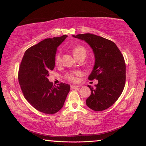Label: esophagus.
<instances>
[{"instance_id":"esophagus-1","label":"esophagus","mask_w":146,"mask_h":146,"mask_svg":"<svg viewBox=\"0 0 146 146\" xmlns=\"http://www.w3.org/2000/svg\"><path fill=\"white\" fill-rule=\"evenodd\" d=\"M78 87H79L78 86H76V85H71L70 86L71 89H78Z\"/></svg>"}]
</instances>
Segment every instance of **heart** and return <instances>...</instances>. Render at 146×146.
Segmentation results:
<instances>
[{
    "instance_id": "heart-1",
    "label": "heart",
    "mask_w": 146,
    "mask_h": 146,
    "mask_svg": "<svg viewBox=\"0 0 146 146\" xmlns=\"http://www.w3.org/2000/svg\"><path fill=\"white\" fill-rule=\"evenodd\" d=\"M72 52H73L74 56L75 57V58H77V57H80L81 56H86V54H87L86 49L83 46H81V45H78V46H74V48H73ZM54 62L56 65H59V64H60L61 62V57L60 54H57L56 55V57H55ZM78 74V72H68L67 74H66L65 77L66 79H68L69 81L74 82L76 81V75H77Z\"/></svg>"
}]
</instances>
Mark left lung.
<instances>
[{
  "label": "left lung",
  "mask_w": 146,
  "mask_h": 146,
  "mask_svg": "<svg viewBox=\"0 0 146 146\" xmlns=\"http://www.w3.org/2000/svg\"><path fill=\"white\" fill-rule=\"evenodd\" d=\"M85 40L94 52L95 63L89 80L98 81L95 88L88 85L91 94L87 106L95 111L108 109L123 92L125 83V63L123 55L111 40L91 33L72 35Z\"/></svg>",
  "instance_id": "left-lung-1"
}]
</instances>
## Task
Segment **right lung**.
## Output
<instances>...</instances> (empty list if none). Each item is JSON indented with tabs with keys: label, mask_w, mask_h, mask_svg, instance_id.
Here are the masks:
<instances>
[{
	"label": "right lung",
	"mask_w": 146,
	"mask_h": 146,
	"mask_svg": "<svg viewBox=\"0 0 146 146\" xmlns=\"http://www.w3.org/2000/svg\"><path fill=\"white\" fill-rule=\"evenodd\" d=\"M67 37L45 39L25 52L19 70V85L25 99L37 111L54 114L63 107L70 86L61 83L58 86L49 82L50 70L55 66L57 48Z\"/></svg>",
	"instance_id": "obj_1"
}]
</instances>
